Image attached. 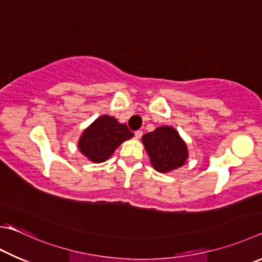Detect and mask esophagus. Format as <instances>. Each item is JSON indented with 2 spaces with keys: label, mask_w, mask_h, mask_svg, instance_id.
<instances>
[{
  "label": "esophagus",
  "mask_w": 262,
  "mask_h": 262,
  "mask_svg": "<svg viewBox=\"0 0 262 262\" xmlns=\"http://www.w3.org/2000/svg\"><path fill=\"white\" fill-rule=\"evenodd\" d=\"M142 135H143V132H142V130H136L135 132V137H136V139H141V136Z\"/></svg>",
  "instance_id": "obj_1"
}]
</instances>
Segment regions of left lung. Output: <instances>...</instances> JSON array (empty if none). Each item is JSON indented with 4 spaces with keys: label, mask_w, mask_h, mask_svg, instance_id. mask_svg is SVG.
I'll return each instance as SVG.
<instances>
[{
    "label": "left lung",
    "mask_w": 262,
    "mask_h": 262,
    "mask_svg": "<svg viewBox=\"0 0 262 262\" xmlns=\"http://www.w3.org/2000/svg\"><path fill=\"white\" fill-rule=\"evenodd\" d=\"M151 165L157 172L168 173L185 164L188 147L178 130L170 126H161L142 136Z\"/></svg>",
    "instance_id": "1"
}]
</instances>
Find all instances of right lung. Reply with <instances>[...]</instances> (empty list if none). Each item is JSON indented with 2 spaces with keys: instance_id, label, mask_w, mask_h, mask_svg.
<instances>
[{
  "instance_id": "obj_1",
  "label": "right lung",
  "mask_w": 262,
  "mask_h": 262,
  "mask_svg": "<svg viewBox=\"0 0 262 262\" xmlns=\"http://www.w3.org/2000/svg\"><path fill=\"white\" fill-rule=\"evenodd\" d=\"M133 136L134 134L125 123H120L115 117L105 115L98 117L82 132L78 147L89 160L99 164L110 158L122 142Z\"/></svg>"
}]
</instances>
